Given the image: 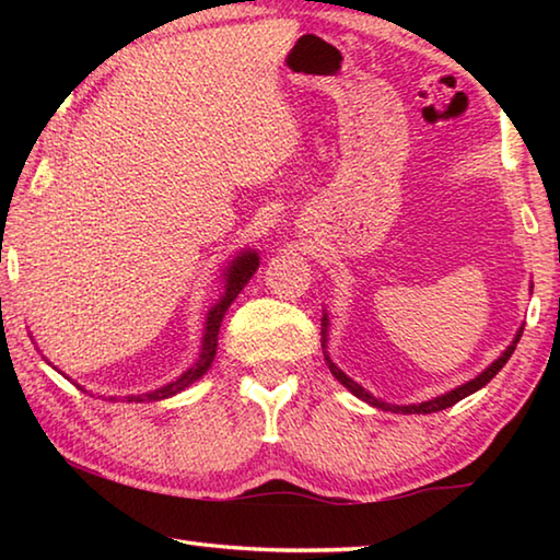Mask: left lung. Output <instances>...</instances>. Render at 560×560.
Instances as JSON below:
<instances>
[{
  "label": "left lung",
  "mask_w": 560,
  "mask_h": 560,
  "mask_svg": "<svg viewBox=\"0 0 560 560\" xmlns=\"http://www.w3.org/2000/svg\"><path fill=\"white\" fill-rule=\"evenodd\" d=\"M324 326H328L326 324V316H324ZM326 334V330H324ZM521 334H524V328L518 330L516 334V338H514V343H511L504 353L499 355V360H494V363H491L485 373L481 375H477L474 377V381H469V383H464V385H459L457 390H452V393H447V395H442V397H434V400H430V402H420V405H387V402H381V400H375V397L371 395V393H365L363 387H360L358 383H353L350 381V377L343 373V371H338V368L330 363L328 360V368H330V373H334L340 383H343L350 393H353L355 397H360V400H365V402H371L373 407H381V410H393V412H420V415H428V412H440V410H447V407H452L454 402H459V400H464V397L467 395H471V393H477L479 387H485L491 377H494L501 368L506 365V360L511 358V353H514L516 350V343H518V338H521Z\"/></svg>",
  "instance_id": "8db88e82"
}]
</instances>
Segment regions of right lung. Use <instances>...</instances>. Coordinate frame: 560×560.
I'll use <instances>...</instances> for the list:
<instances>
[{"label": "right lung", "instance_id": "obj_1", "mask_svg": "<svg viewBox=\"0 0 560 560\" xmlns=\"http://www.w3.org/2000/svg\"><path fill=\"white\" fill-rule=\"evenodd\" d=\"M257 267H259L257 254L246 252V254H242V257L232 264L230 271H226V291H224V296H222V301L217 303V306L210 311V316H207L205 343H202V355H200V360H197V363H195L192 368H189L187 373L179 375L175 383H170V385H165V387H160V390L148 393V395H132V397H128V400H138V402H143V400H165V397L175 395V393H179V390H185L187 385H192V383L197 381V377H202V375L207 373V368L212 365L214 353H217V336H220V326H222V318H224V314H226V308H230V303L236 299V293H240V291L244 289V283L252 279V273L257 271Z\"/></svg>", "mask_w": 560, "mask_h": 560}]
</instances>
